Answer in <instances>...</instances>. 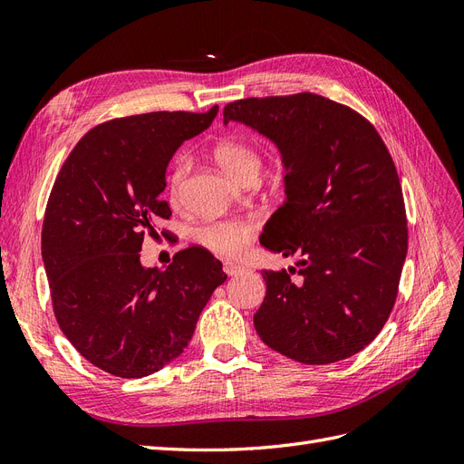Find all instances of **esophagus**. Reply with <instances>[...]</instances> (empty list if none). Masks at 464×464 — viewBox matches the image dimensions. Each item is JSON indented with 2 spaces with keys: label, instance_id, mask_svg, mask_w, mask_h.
Listing matches in <instances>:
<instances>
[{
  "label": "esophagus",
  "instance_id": "obj_1",
  "mask_svg": "<svg viewBox=\"0 0 464 464\" xmlns=\"http://www.w3.org/2000/svg\"><path fill=\"white\" fill-rule=\"evenodd\" d=\"M222 271L232 276V275H240V273H244V271H246V266L237 265V263H232V261H224V263H222Z\"/></svg>",
  "mask_w": 464,
  "mask_h": 464
}]
</instances>
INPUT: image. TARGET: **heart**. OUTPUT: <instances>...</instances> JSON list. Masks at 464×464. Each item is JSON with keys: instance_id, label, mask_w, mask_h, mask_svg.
<instances>
[{"instance_id": "obj_1", "label": "heart", "mask_w": 464, "mask_h": 464, "mask_svg": "<svg viewBox=\"0 0 464 464\" xmlns=\"http://www.w3.org/2000/svg\"><path fill=\"white\" fill-rule=\"evenodd\" d=\"M215 160L227 174L234 179L247 181L256 179L261 168L259 150L242 139H222L217 143ZM191 160L188 154H179L174 159L170 172H168V195L172 203H179L184 193L186 178L189 174ZM257 232V220L251 217H234V218H218L208 220L198 228L195 236L198 240L210 251L218 256H237L247 246V242Z\"/></svg>"}]
</instances>
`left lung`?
<instances>
[{"mask_svg": "<svg viewBox=\"0 0 464 464\" xmlns=\"http://www.w3.org/2000/svg\"><path fill=\"white\" fill-rule=\"evenodd\" d=\"M242 121L276 143L286 201L261 244L286 271H261L266 294L254 325L261 341L302 363H333L366 348L397 300L409 227L395 162L356 110L314 92L242 98L224 123Z\"/></svg>", "mask_w": 464, "mask_h": 464, "instance_id": "obj_1", "label": "left lung"}]
</instances>
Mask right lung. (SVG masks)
I'll list each match as a JSON object with an SVG mask.
<instances>
[{"instance_id": "1", "label": "right lung", "mask_w": 464, "mask_h": 464, "mask_svg": "<svg viewBox=\"0 0 464 464\" xmlns=\"http://www.w3.org/2000/svg\"><path fill=\"white\" fill-rule=\"evenodd\" d=\"M217 111H149L98 123L53 181L42 224L53 315L77 353L111 375L139 379L178 358L227 280L201 246L179 249L166 269L139 261L145 236L157 237L172 217L160 198L168 162Z\"/></svg>"}]
</instances>
